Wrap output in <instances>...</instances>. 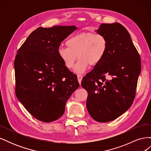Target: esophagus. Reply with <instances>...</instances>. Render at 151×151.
I'll return each mask as SVG.
<instances>
[{
    "label": "esophagus",
    "mask_w": 151,
    "mask_h": 151,
    "mask_svg": "<svg viewBox=\"0 0 151 151\" xmlns=\"http://www.w3.org/2000/svg\"><path fill=\"white\" fill-rule=\"evenodd\" d=\"M77 79H78L79 83V84H81L82 79H83V76H82V75H79V74L77 75Z\"/></svg>",
    "instance_id": "obj_1"
}]
</instances>
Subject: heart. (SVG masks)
<instances>
[{"label":"heart","instance_id":"obj_1","mask_svg":"<svg viewBox=\"0 0 151 151\" xmlns=\"http://www.w3.org/2000/svg\"><path fill=\"white\" fill-rule=\"evenodd\" d=\"M67 47H60L58 54L65 67L77 73H83L89 65L95 66L101 62L106 53L108 41L102 34L82 32L72 36L66 42Z\"/></svg>","mask_w":151,"mask_h":151}]
</instances>
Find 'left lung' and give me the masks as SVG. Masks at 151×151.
<instances>
[{
    "mask_svg": "<svg viewBox=\"0 0 151 151\" xmlns=\"http://www.w3.org/2000/svg\"><path fill=\"white\" fill-rule=\"evenodd\" d=\"M108 41L106 54L83 77L81 85L88 93L86 107L99 122L116 119L134 100L141 70L140 55L124 26L103 23L97 30Z\"/></svg>",
    "mask_w": 151,
    "mask_h": 151,
    "instance_id": "left-lung-1",
    "label": "left lung"
}]
</instances>
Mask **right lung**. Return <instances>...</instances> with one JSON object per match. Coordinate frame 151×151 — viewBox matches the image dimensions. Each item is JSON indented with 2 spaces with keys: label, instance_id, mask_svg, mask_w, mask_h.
<instances>
[{
  "label": "right lung",
  "instance_id": "right-lung-1",
  "mask_svg": "<svg viewBox=\"0 0 151 151\" xmlns=\"http://www.w3.org/2000/svg\"><path fill=\"white\" fill-rule=\"evenodd\" d=\"M75 26L40 27L18 49L14 60L17 99L31 115L43 122L61 117L66 101L79 88L76 74L60 60L58 49Z\"/></svg>",
  "mask_w": 151,
  "mask_h": 151
}]
</instances>
